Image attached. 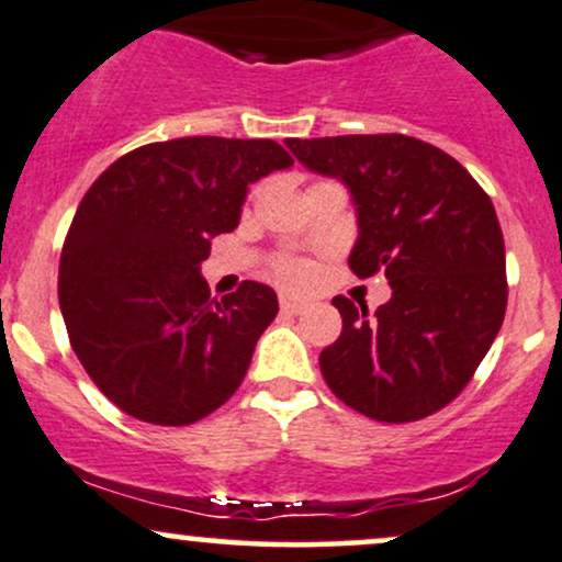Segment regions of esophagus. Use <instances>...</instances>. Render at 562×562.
I'll list each match as a JSON object with an SVG mask.
<instances>
[{"label": "esophagus", "instance_id": "34e87169", "mask_svg": "<svg viewBox=\"0 0 562 562\" xmlns=\"http://www.w3.org/2000/svg\"><path fill=\"white\" fill-rule=\"evenodd\" d=\"M305 307H307V302L292 300V296H281V310H283V313H286V315H300Z\"/></svg>", "mask_w": 562, "mask_h": 562}]
</instances>
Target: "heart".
I'll return each instance as SVG.
<instances>
[{"mask_svg": "<svg viewBox=\"0 0 562 562\" xmlns=\"http://www.w3.org/2000/svg\"><path fill=\"white\" fill-rule=\"evenodd\" d=\"M273 279L289 289H305L315 279V266L302 257H283L273 266Z\"/></svg>", "mask_w": 562, "mask_h": 562, "instance_id": "obj_1", "label": "heart"}]
</instances>
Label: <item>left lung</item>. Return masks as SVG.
<instances>
[{
	"label": "left lung",
	"instance_id": "obj_1",
	"mask_svg": "<svg viewBox=\"0 0 562 562\" xmlns=\"http://www.w3.org/2000/svg\"><path fill=\"white\" fill-rule=\"evenodd\" d=\"M313 173L352 194L360 236L349 268L384 270L392 300L375 313L334 296L341 334L321 373L345 405L381 424H411L463 392L507 307L505 241L476 178L405 134L286 138Z\"/></svg>",
	"mask_w": 562,
	"mask_h": 562
}]
</instances>
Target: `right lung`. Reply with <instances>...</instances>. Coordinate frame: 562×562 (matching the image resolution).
<instances>
[{"label":"right lung","instance_id":"1","mask_svg":"<svg viewBox=\"0 0 562 562\" xmlns=\"http://www.w3.org/2000/svg\"><path fill=\"white\" fill-rule=\"evenodd\" d=\"M289 165L270 138L187 136L128 151L86 191L59 310L83 371L131 418L189 426L239 389L279 300L257 281L215 300L200 266L239 226L249 183Z\"/></svg>","mask_w":562,"mask_h":562}]
</instances>
